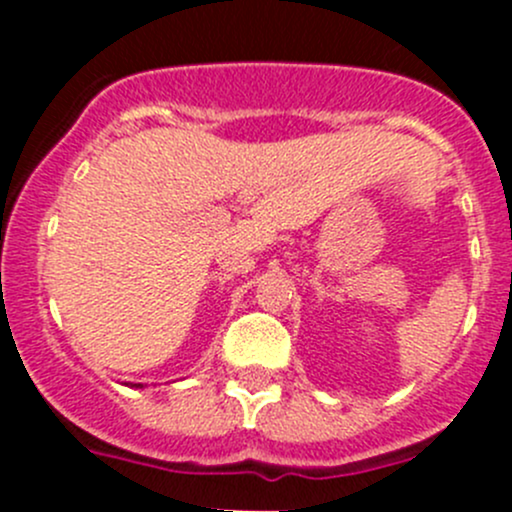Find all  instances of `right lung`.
<instances>
[{"label":"right lung","instance_id":"obj_1","mask_svg":"<svg viewBox=\"0 0 512 512\" xmlns=\"http://www.w3.org/2000/svg\"><path fill=\"white\" fill-rule=\"evenodd\" d=\"M136 386H141V384H136Z\"/></svg>","mask_w":512,"mask_h":512}]
</instances>
